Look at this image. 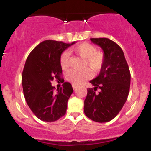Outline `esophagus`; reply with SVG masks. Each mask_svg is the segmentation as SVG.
<instances>
[{"mask_svg":"<svg viewBox=\"0 0 151 151\" xmlns=\"http://www.w3.org/2000/svg\"><path fill=\"white\" fill-rule=\"evenodd\" d=\"M77 87H78V86L74 85V84H72V88H73V89H76Z\"/></svg>","mask_w":151,"mask_h":151,"instance_id":"1","label":"esophagus"}]
</instances>
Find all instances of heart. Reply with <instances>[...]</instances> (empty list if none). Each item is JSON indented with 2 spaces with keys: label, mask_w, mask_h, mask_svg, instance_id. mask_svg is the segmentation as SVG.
<instances>
[{
  "label": "heart",
  "mask_w": 151,
  "mask_h": 151,
  "mask_svg": "<svg viewBox=\"0 0 151 151\" xmlns=\"http://www.w3.org/2000/svg\"><path fill=\"white\" fill-rule=\"evenodd\" d=\"M73 52L84 59V67H87L93 73L98 72L101 70L104 62V55L100 51L96 50V47L88 42H83L77 47H74L71 49ZM60 65L64 70L69 67L70 64V56L67 52H65L60 57ZM91 76V73L89 69L85 68L81 70H70L67 73V79L72 84L78 85L89 79Z\"/></svg>",
  "instance_id": "heart-1"
}]
</instances>
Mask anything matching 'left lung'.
<instances>
[{"mask_svg":"<svg viewBox=\"0 0 151 151\" xmlns=\"http://www.w3.org/2000/svg\"><path fill=\"white\" fill-rule=\"evenodd\" d=\"M101 48L104 62L100 73L89 81L94 86L87 89L84 100V114L92 121L104 123L114 119L127 100L131 73L124 52L108 38H91ZM100 89L99 93L95 92Z\"/></svg>","mask_w":151,"mask_h":151,"instance_id":"1","label":"left lung"}]
</instances>
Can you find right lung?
<instances>
[{
	"label": "right lung",
	"instance_id": "obj_1",
	"mask_svg": "<svg viewBox=\"0 0 151 151\" xmlns=\"http://www.w3.org/2000/svg\"><path fill=\"white\" fill-rule=\"evenodd\" d=\"M55 40H45L37 45L26 60L22 74L24 96L35 115L43 121L58 120L66 114L67 101L73 92L72 84L64 82L54 91L52 81L61 78L60 57L72 45Z\"/></svg>",
	"mask_w": 151,
	"mask_h": 151
}]
</instances>
